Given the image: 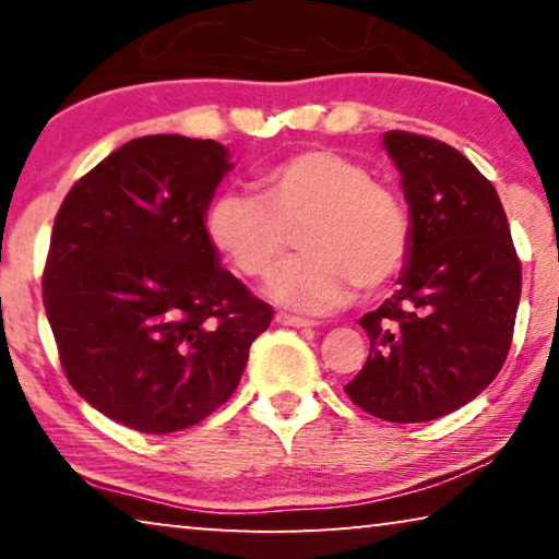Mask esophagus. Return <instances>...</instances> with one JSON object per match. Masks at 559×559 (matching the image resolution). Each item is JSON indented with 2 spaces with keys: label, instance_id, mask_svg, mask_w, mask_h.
<instances>
[{
  "label": "esophagus",
  "instance_id": "obj_1",
  "mask_svg": "<svg viewBox=\"0 0 559 559\" xmlns=\"http://www.w3.org/2000/svg\"><path fill=\"white\" fill-rule=\"evenodd\" d=\"M274 320H277L280 325H289V328H312V325H316L312 320L289 316V312H277V318H274Z\"/></svg>",
  "mask_w": 559,
  "mask_h": 559
}]
</instances>
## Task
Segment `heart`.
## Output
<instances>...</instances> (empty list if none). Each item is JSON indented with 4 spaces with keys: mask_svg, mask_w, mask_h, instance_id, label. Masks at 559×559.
Wrapping results in <instances>:
<instances>
[{
    "mask_svg": "<svg viewBox=\"0 0 559 559\" xmlns=\"http://www.w3.org/2000/svg\"><path fill=\"white\" fill-rule=\"evenodd\" d=\"M257 195L224 190L209 203L211 247L249 280H262L285 254L289 234L300 257L280 266L270 295L302 312L331 310L354 293L389 285L409 254V213L392 188L333 150H302L257 175Z\"/></svg>",
    "mask_w": 559,
    "mask_h": 559,
    "instance_id": "obj_1",
    "label": "heart"
}]
</instances>
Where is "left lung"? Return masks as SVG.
<instances>
[{
    "label": "left lung",
    "mask_w": 559,
    "mask_h": 559,
    "mask_svg": "<svg viewBox=\"0 0 559 559\" xmlns=\"http://www.w3.org/2000/svg\"><path fill=\"white\" fill-rule=\"evenodd\" d=\"M409 205V254L396 293L358 320L369 358L350 402L386 423H430L484 392L507 361L519 264L491 182L445 142L386 132Z\"/></svg>",
    "instance_id": "obj_1"
}]
</instances>
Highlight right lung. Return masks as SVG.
<instances>
[{
    "mask_svg": "<svg viewBox=\"0 0 559 559\" xmlns=\"http://www.w3.org/2000/svg\"><path fill=\"white\" fill-rule=\"evenodd\" d=\"M231 167L221 142L140 136L60 205L45 310L68 381L114 423L150 435L198 425L234 394L272 323L203 228Z\"/></svg>",
    "mask_w": 559,
    "mask_h": 559,
    "instance_id": "add662e5",
    "label": "right lung"
}]
</instances>
